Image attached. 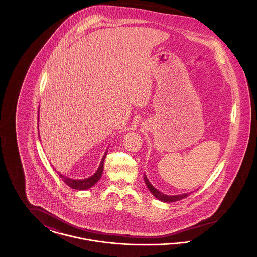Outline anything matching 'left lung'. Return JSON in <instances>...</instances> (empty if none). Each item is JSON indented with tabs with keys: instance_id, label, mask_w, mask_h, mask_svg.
I'll use <instances>...</instances> for the list:
<instances>
[{
	"instance_id": "left-lung-1",
	"label": "left lung",
	"mask_w": 257,
	"mask_h": 257,
	"mask_svg": "<svg viewBox=\"0 0 257 257\" xmlns=\"http://www.w3.org/2000/svg\"><path fill=\"white\" fill-rule=\"evenodd\" d=\"M144 179H145V182L147 184V188H148L149 191L151 192V194L155 196L156 198H158L159 200L164 201V202H174V201H178V200H181V199H183L185 197L190 196V194H191V193H189V194L187 193V194L178 195V196H168V195H164V194L160 193L157 189H155L151 184L149 183V181H148V179H147L146 175L144 176Z\"/></svg>"
}]
</instances>
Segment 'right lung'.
<instances>
[{
    "instance_id": "1",
    "label": "right lung",
    "mask_w": 257,
    "mask_h": 257,
    "mask_svg": "<svg viewBox=\"0 0 257 257\" xmlns=\"http://www.w3.org/2000/svg\"><path fill=\"white\" fill-rule=\"evenodd\" d=\"M106 155H107V151H106L105 155L103 156V159L101 161V164H100V166L98 168L97 171L92 176L86 178V179L76 180V179L68 178V177L61 174L60 172H58V173H59L61 180L66 184L67 186H69L70 188L75 189V190H87V189L91 188L92 186H94L95 184L97 183L98 180L101 178V175L103 173V169H104V160L106 158Z\"/></svg>"
}]
</instances>
